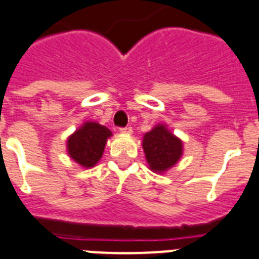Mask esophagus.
I'll use <instances>...</instances> for the list:
<instances>
[{
  "instance_id": "esophagus-1",
  "label": "esophagus",
  "mask_w": 259,
  "mask_h": 259,
  "mask_svg": "<svg viewBox=\"0 0 259 259\" xmlns=\"http://www.w3.org/2000/svg\"><path fill=\"white\" fill-rule=\"evenodd\" d=\"M119 132L123 134H130L133 132V129H132V126H126V127H119Z\"/></svg>"
}]
</instances>
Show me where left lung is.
Masks as SVG:
<instances>
[{"label": "left lung", "mask_w": 259, "mask_h": 259, "mask_svg": "<svg viewBox=\"0 0 259 259\" xmlns=\"http://www.w3.org/2000/svg\"><path fill=\"white\" fill-rule=\"evenodd\" d=\"M143 150L150 168L156 172H163L179 160L183 151V143L164 126L159 125L145 134Z\"/></svg>", "instance_id": "1"}]
</instances>
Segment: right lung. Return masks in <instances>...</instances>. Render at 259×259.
<instances>
[{"label":"right lung","mask_w":259,"mask_h":259,"mask_svg":"<svg viewBox=\"0 0 259 259\" xmlns=\"http://www.w3.org/2000/svg\"><path fill=\"white\" fill-rule=\"evenodd\" d=\"M108 127L96 122H87L68 138V154L82 167H93L103 156L108 137Z\"/></svg>","instance_id":"right-lung-1"}]
</instances>
